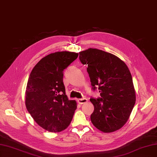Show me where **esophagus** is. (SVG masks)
Returning <instances> with one entry per match:
<instances>
[{
    "label": "esophagus",
    "mask_w": 157,
    "mask_h": 157,
    "mask_svg": "<svg viewBox=\"0 0 157 157\" xmlns=\"http://www.w3.org/2000/svg\"><path fill=\"white\" fill-rule=\"evenodd\" d=\"M77 101L79 104L80 105H82V104L84 103H86L88 102V99L86 98H82V99H77Z\"/></svg>",
    "instance_id": "esophagus-1"
}]
</instances>
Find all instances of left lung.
I'll list each match as a JSON object with an SVG mask.
<instances>
[{"mask_svg":"<svg viewBox=\"0 0 157 157\" xmlns=\"http://www.w3.org/2000/svg\"><path fill=\"white\" fill-rule=\"evenodd\" d=\"M79 59L88 65L92 89L101 98H90L94 111L90 118L104 133L119 130L129 118L136 103V92L130 71L117 56L96 48L79 52Z\"/></svg>","mask_w":157,"mask_h":157,"instance_id":"left-lung-1","label":"left lung"}]
</instances>
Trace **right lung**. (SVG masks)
Instances as JSON below:
<instances>
[{"mask_svg":"<svg viewBox=\"0 0 157 157\" xmlns=\"http://www.w3.org/2000/svg\"><path fill=\"white\" fill-rule=\"evenodd\" d=\"M78 56L67 51L48 54L36 63L29 75L26 108L37 124L48 132L67 128L77 109V102L69 100L65 94L63 73Z\"/></svg>","mask_w":157,"mask_h":157,"instance_id":"1","label":"right lung"}]
</instances>
